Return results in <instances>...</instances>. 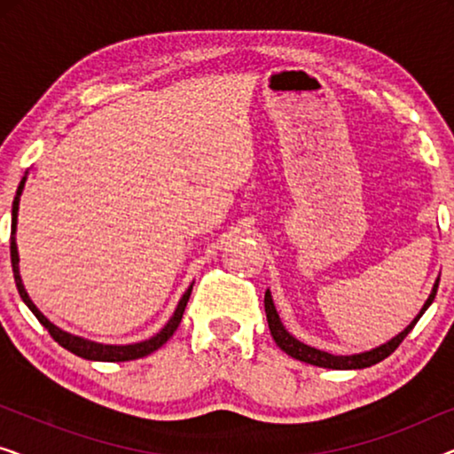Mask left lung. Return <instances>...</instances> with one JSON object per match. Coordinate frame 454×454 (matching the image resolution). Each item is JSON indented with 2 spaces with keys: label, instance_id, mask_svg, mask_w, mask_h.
I'll use <instances>...</instances> for the list:
<instances>
[{
  "label": "left lung",
  "instance_id": "left-lung-1",
  "mask_svg": "<svg viewBox=\"0 0 454 454\" xmlns=\"http://www.w3.org/2000/svg\"><path fill=\"white\" fill-rule=\"evenodd\" d=\"M438 283H440V277L436 278V283H434V289H432L430 297H427V300H426L424 308L419 309V314L415 316L413 322L405 328V331L399 333V334H396V337L390 339L388 343L376 347V349H370V351H364V353H353V356H333V353L320 351V349H316V347H309L306 343H301V340H297L294 334H289L287 328L283 326L281 318H278L277 308H275V303H272V295H270L269 289H266V294H264L266 320H269V328H270L272 339H275V343L281 347V349L287 353V356L300 359V362H306L309 365H318V368H328V370H362V368H370V365L382 362V359H387L390 353H393L396 347L403 343V339H405L407 334L413 331V326L418 325V320L421 318V314H424L426 309L430 308V303L434 301V297H436Z\"/></svg>",
  "mask_w": 454,
  "mask_h": 454
}]
</instances>
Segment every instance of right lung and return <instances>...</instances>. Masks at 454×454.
<instances>
[{
    "label": "right lung",
    "instance_id": "add662e5",
    "mask_svg": "<svg viewBox=\"0 0 454 454\" xmlns=\"http://www.w3.org/2000/svg\"><path fill=\"white\" fill-rule=\"evenodd\" d=\"M24 182H27V177H22L20 185H18L16 190V198H14V204H12V233H10V256H12V270H14V281H16V289L18 294H20L22 301L27 303L30 312L36 316V320L41 322L43 326L47 328L49 334L58 340V343L64 347V349L72 351L74 356L78 357H84V359H90V362H129V359H138V357H145L148 353L157 351L159 347H163L167 340L173 337V333L177 331L179 322H182V316H184V309L188 306V300L192 295V285L185 291L182 300H179L176 312L169 318V322L160 328V331L154 334V337L146 339V340H140V343H132V345H103V343H95V340H89V339H82V337H76V334H70L66 331H61L59 326H55L53 322H49L45 316L39 312V308L35 306L33 301H30V297L27 294V289H24L22 285V278H20V269H18V247H16V223H18V202H20V194L24 190Z\"/></svg>",
    "mask_w": 454,
    "mask_h": 454
}]
</instances>
